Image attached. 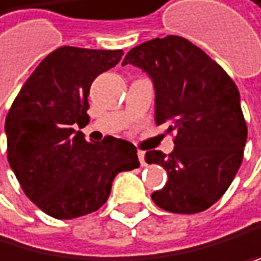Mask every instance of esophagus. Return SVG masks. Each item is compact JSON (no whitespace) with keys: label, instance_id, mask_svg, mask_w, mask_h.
<instances>
[{"label":"esophagus","instance_id":"34e87169","mask_svg":"<svg viewBox=\"0 0 261 261\" xmlns=\"http://www.w3.org/2000/svg\"><path fill=\"white\" fill-rule=\"evenodd\" d=\"M137 155H139V160H140V165H142V166H147V163H145V153H143V151H139Z\"/></svg>","mask_w":261,"mask_h":261}]
</instances>
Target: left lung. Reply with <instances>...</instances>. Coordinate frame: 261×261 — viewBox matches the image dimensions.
<instances>
[{"mask_svg":"<svg viewBox=\"0 0 261 261\" xmlns=\"http://www.w3.org/2000/svg\"><path fill=\"white\" fill-rule=\"evenodd\" d=\"M143 69L155 85V121L174 136V150L145 153L166 169L151 194L171 213L205 212L231 186L244 158L247 124L234 81L203 49L177 35L153 38L125 55L122 66Z\"/></svg>","mask_w":261,"mask_h":261,"instance_id":"obj_1","label":"left lung"}]
</instances>
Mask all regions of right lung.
Listing matches in <instances>:
<instances>
[{"label": "right lung", "mask_w": 261, "mask_h": 261, "mask_svg": "<svg viewBox=\"0 0 261 261\" xmlns=\"http://www.w3.org/2000/svg\"><path fill=\"white\" fill-rule=\"evenodd\" d=\"M122 49L61 46L22 85L6 116L8 161L24 194L56 220H72L105 205L121 171L140 166L130 142H87L81 130L90 85L121 61Z\"/></svg>", "instance_id": "obj_1"}]
</instances>
